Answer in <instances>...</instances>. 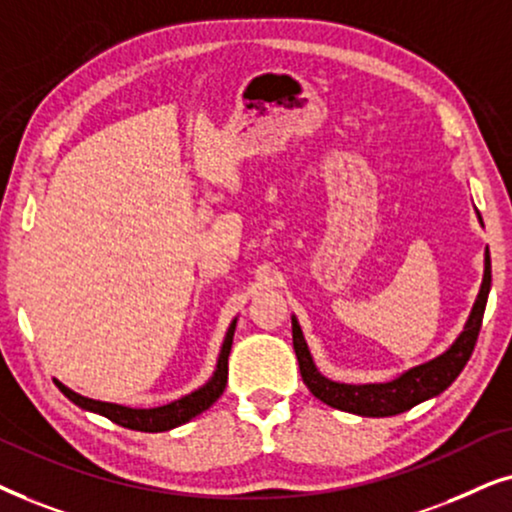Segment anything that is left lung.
<instances>
[{
	"instance_id": "1",
	"label": "left lung",
	"mask_w": 512,
	"mask_h": 512,
	"mask_svg": "<svg viewBox=\"0 0 512 512\" xmlns=\"http://www.w3.org/2000/svg\"><path fill=\"white\" fill-rule=\"evenodd\" d=\"M489 288H492V260H489V250H485V276H482L478 299H475L473 311H470L463 332L456 337V342L442 356L428 360L424 365L412 367V370L403 372L398 379L386 381V384H339V381L323 377L318 367L313 365L302 327H299L297 318L292 316V346H295L304 384L309 386V391L316 395L320 403L342 412L360 414V417H393V414L412 410L414 405L424 403V400L445 391L459 377L463 367H466L470 353L475 349V342H478Z\"/></svg>"
}]
</instances>
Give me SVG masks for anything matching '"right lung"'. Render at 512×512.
<instances>
[{
	"label": "right lung",
	"instance_id": "right-lung-1",
	"mask_svg": "<svg viewBox=\"0 0 512 512\" xmlns=\"http://www.w3.org/2000/svg\"><path fill=\"white\" fill-rule=\"evenodd\" d=\"M234 330H236V320H231L227 337H224L220 358H217V367L206 384L201 388H196L194 393L182 395L180 400H173V403L161 405V407H152V410H133V407H124L117 403H100V400H91L84 398V395L74 393L72 388H67L65 384H60L58 379L56 386L60 388V393L65 398H70L74 405H79L81 410L102 414L114 424L131 428V431H145V433H161V431H170V428L187 424L189 419L199 417L201 412H206L210 405L220 398L224 386H227V374H229V351H231V342H234Z\"/></svg>",
	"mask_w": 512,
	"mask_h": 512
}]
</instances>
